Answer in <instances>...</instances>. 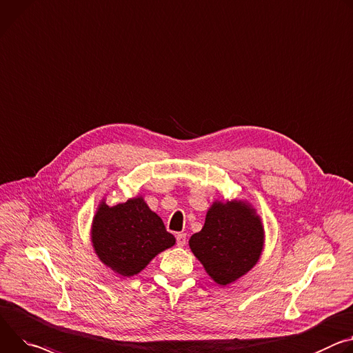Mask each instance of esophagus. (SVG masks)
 I'll use <instances>...</instances> for the list:
<instances>
[{
    "mask_svg": "<svg viewBox=\"0 0 353 353\" xmlns=\"http://www.w3.org/2000/svg\"><path fill=\"white\" fill-rule=\"evenodd\" d=\"M176 241H177V246L183 248V246L185 245V242H187L185 234H177V235H176Z\"/></svg>",
    "mask_w": 353,
    "mask_h": 353,
    "instance_id": "1",
    "label": "esophagus"
}]
</instances>
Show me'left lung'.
<instances>
[{"mask_svg": "<svg viewBox=\"0 0 353 353\" xmlns=\"http://www.w3.org/2000/svg\"><path fill=\"white\" fill-rule=\"evenodd\" d=\"M263 243L261 216L241 200L212 203L203 230L188 241L208 276L221 285L234 283L258 263Z\"/></svg>", "mask_w": 353, "mask_h": 353, "instance_id": "left-lung-1", "label": "left lung"}]
</instances>
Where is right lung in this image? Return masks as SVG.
I'll list each match as a JSON object with an SVG mask.
<instances>
[{"label":"right lung","mask_w":353,"mask_h":353,"mask_svg":"<svg viewBox=\"0 0 353 353\" xmlns=\"http://www.w3.org/2000/svg\"><path fill=\"white\" fill-rule=\"evenodd\" d=\"M91 242L99 259L115 273L131 277L154 256L172 248L174 236L142 197L107 205L103 200L92 218Z\"/></svg>","instance_id":"right-lung-1"}]
</instances>
